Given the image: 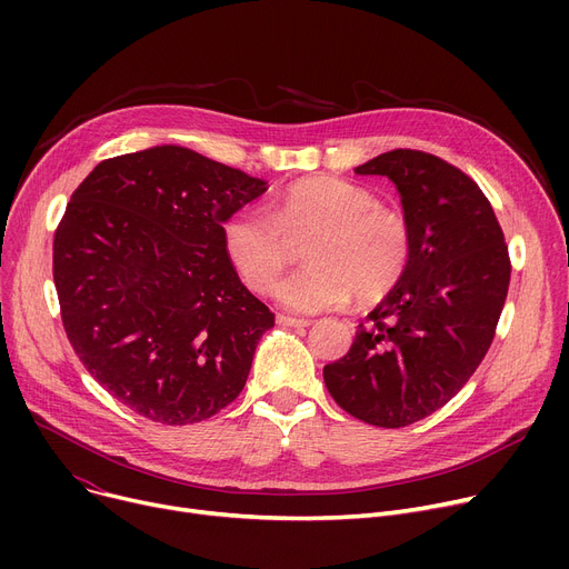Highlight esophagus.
I'll return each instance as SVG.
<instances>
[{"mask_svg": "<svg viewBox=\"0 0 569 569\" xmlns=\"http://www.w3.org/2000/svg\"><path fill=\"white\" fill-rule=\"evenodd\" d=\"M277 322L283 327H309L311 320L307 318H292V316H277Z\"/></svg>", "mask_w": 569, "mask_h": 569, "instance_id": "34e87169", "label": "esophagus"}]
</instances>
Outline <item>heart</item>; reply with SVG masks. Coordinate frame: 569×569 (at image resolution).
<instances>
[{
  "label": "heart",
  "instance_id": "obj_1",
  "mask_svg": "<svg viewBox=\"0 0 569 569\" xmlns=\"http://www.w3.org/2000/svg\"><path fill=\"white\" fill-rule=\"evenodd\" d=\"M311 231L305 256L311 260L277 288V300L292 313L343 307L352 292L378 302L403 279L412 234L395 207L339 177H305L269 204L244 207L223 223V249L237 274L256 292H269L292 258L290 239Z\"/></svg>",
  "mask_w": 569,
  "mask_h": 569
}]
</instances>
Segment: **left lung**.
I'll list each match as a JSON object with an SVG mask.
<instances>
[{
	"label": "left lung",
	"mask_w": 569,
	"mask_h": 569,
	"mask_svg": "<svg viewBox=\"0 0 569 569\" xmlns=\"http://www.w3.org/2000/svg\"><path fill=\"white\" fill-rule=\"evenodd\" d=\"M355 172L392 179L412 251L403 279L322 378L348 415L399 429L442 408L480 367L512 264L491 202L452 163L392 149Z\"/></svg>",
	"instance_id": "left-lung-1"
}]
</instances>
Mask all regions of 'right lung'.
Listing matches in <instances>:
<instances>
[{"label": "right lung", "instance_id": "add662e5", "mask_svg": "<svg viewBox=\"0 0 569 569\" xmlns=\"http://www.w3.org/2000/svg\"><path fill=\"white\" fill-rule=\"evenodd\" d=\"M267 182L161 144L101 161L54 230L52 277L84 369L147 420L202 422L244 390L274 313L239 281L223 223Z\"/></svg>", "mask_w": 569, "mask_h": 569}]
</instances>
